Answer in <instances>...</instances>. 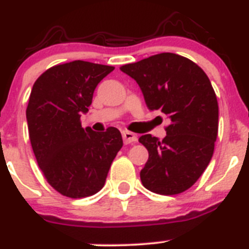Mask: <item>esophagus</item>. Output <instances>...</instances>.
I'll return each instance as SVG.
<instances>
[{
  "instance_id": "obj_1",
  "label": "esophagus",
  "mask_w": 249,
  "mask_h": 249,
  "mask_svg": "<svg viewBox=\"0 0 249 249\" xmlns=\"http://www.w3.org/2000/svg\"><path fill=\"white\" fill-rule=\"evenodd\" d=\"M122 137H123V142H124L126 144L136 143V142H137V136H136L133 132L122 131Z\"/></svg>"
}]
</instances>
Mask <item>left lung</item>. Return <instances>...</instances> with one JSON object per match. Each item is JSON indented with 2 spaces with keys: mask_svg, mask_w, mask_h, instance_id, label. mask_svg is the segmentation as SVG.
I'll return each mask as SVG.
<instances>
[{
  "mask_svg": "<svg viewBox=\"0 0 249 249\" xmlns=\"http://www.w3.org/2000/svg\"><path fill=\"white\" fill-rule=\"evenodd\" d=\"M121 71L138 83L151 111L160 109L171 120L162 141L152 135L138 140L148 151L142 184L158 195L184 192L211 162L218 135V102L210 78L191 59L169 52Z\"/></svg>",
  "mask_w": 249,
  "mask_h": 249,
  "instance_id": "8db88e82",
  "label": "left lung"
}]
</instances>
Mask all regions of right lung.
I'll return each instance as SVG.
<instances>
[{"label":"right lung","mask_w":249,"mask_h":249,"mask_svg":"<svg viewBox=\"0 0 249 249\" xmlns=\"http://www.w3.org/2000/svg\"><path fill=\"white\" fill-rule=\"evenodd\" d=\"M114 70L86 61L48 68L35 82L26 117L31 146L48 183L70 198L97 193L123 146L121 132L81 126L98 83Z\"/></svg>","instance_id":"1"}]
</instances>
